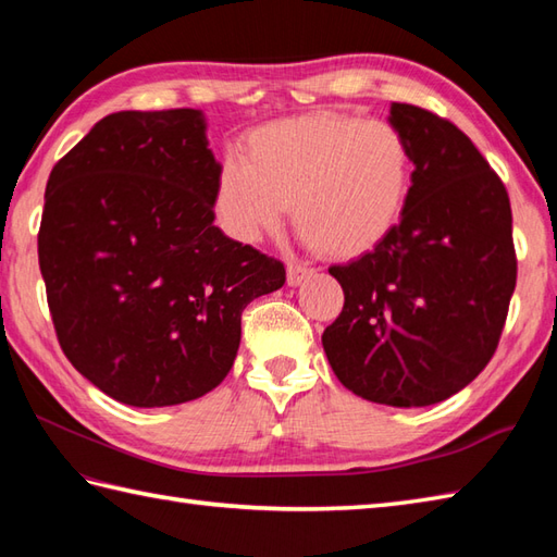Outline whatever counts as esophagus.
Segmentation results:
<instances>
[{
  "label": "esophagus",
  "mask_w": 557,
  "mask_h": 557,
  "mask_svg": "<svg viewBox=\"0 0 557 557\" xmlns=\"http://www.w3.org/2000/svg\"><path fill=\"white\" fill-rule=\"evenodd\" d=\"M311 272L313 270H309V268L297 265V263H289L287 265V285L289 287H299L306 277H311Z\"/></svg>",
  "instance_id": "1"
}]
</instances>
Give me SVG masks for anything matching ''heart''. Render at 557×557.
Here are the masks:
<instances>
[{
  "label": "heart",
  "instance_id": "obj_1",
  "mask_svg": "<svg viewBox=\"0 0 557 557\" xmlns=\"http://www.w3.org/2000/svg\"><path fill=\"white\" fill-rule=\"evenodd\" d=\"M409 140L387 122L313 112L256 126L218 172L212 212L239 244L277 234L289 203L304 239L330 258L375 251L405 212Z\"/></svg>",
  "mask_w": 557,
  "mask_h": 557
}]
</instances>
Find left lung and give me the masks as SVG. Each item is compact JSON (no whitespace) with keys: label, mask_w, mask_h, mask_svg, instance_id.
<instances>
[{"label":"left lung","mask_w":557,"mask_h":557,"mask_svg":"<svg viewBox=\"0 0 557 557\" xmlns=\"http://www.w3.org/2000/svg\"><path fill=\"white\" fill-rule=\"evenodd\" d=\"M413 182L393 234L333 265L345 309L325 327L337 381L375 405L429 407L486 369L517 282L512 210L500 176L441 116L393 102Z\"/></svg>","instance_id":"1"}]
</instances>
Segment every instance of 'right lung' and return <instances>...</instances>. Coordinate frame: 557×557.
Returning <instances> with one entry per match:
<instances>
[{
  "mask_svg": "<svg viewBox=\"0 0 557 557\" xmlns=\"http://www.w3.org/2000/svg\"><path fill=\"white\" fill-rule=\"evenodd\" d=\"M220 168L200 110L114 112L47 180L38 258L59 345L122 405L218 387L242 311L285 285L280 260L212 222Z\"/></svg>",
  "mask_w": 557,
  "mask_h": 557,
  "instance_id": "obj_1",
  "label": "right lung"
}]
</instances>
